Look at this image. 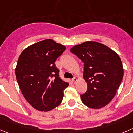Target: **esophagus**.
I'll return each instance as SVG.
<instances>
[{
  "instance_id": "esophagus-1",
  "label": "esophagus",
  "mask_w": 133,
  "mask_h": 133,
  "mask_svg": "<svg viewBox=\"0 0 133 133\" xmlns=\"http://www.w3.org/2000/svg\"><path fill=\"white\" fill-rule=\"evenodd\" d=\"M72 81L73 83H74V84H75V83H76V81H77L76 78H72Z\"/></svg>"
}]
</instances>
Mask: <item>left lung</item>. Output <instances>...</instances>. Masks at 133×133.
<instances>
[{
	"label": "left lung",
	"mask_w": 133,
	"mask_h": 133,
	"mask_svg": "<svg viewBox=\"0 0 133 133\" xmlns=\"http://www.w3.org/2000/svg\"><path fill=\"white\" fill-rule=\"evenodd\" d=\"M70 51L84 63L83 78L88 89L80 95L82 102L94 109L105 107L116 95L123 77L119 56L96 42L75 45Z\"/></svg>",
	"instance_id": "1"
}]
</instances>
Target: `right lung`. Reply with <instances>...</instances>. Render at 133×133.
Segmentation results:
<instances>
[{
  "label": "right lung",
  "instance_id": "right-lung-1",
  "mask_svg": "<svg viewBox=\"0 0 133 133\" xmlns=\"http://www.w3.org/2000/svg\"><path fill=\"white\" fill-rule=\"evenodd\" d=\"M65 50V46L48 39L26 48L19 57L17 83L25 99L38 110H51L62 102L69 83L60 78L55 61Z\"/></svg>",
  "mask_w": 133,
  "mask_h": 133
}]
</instances>
